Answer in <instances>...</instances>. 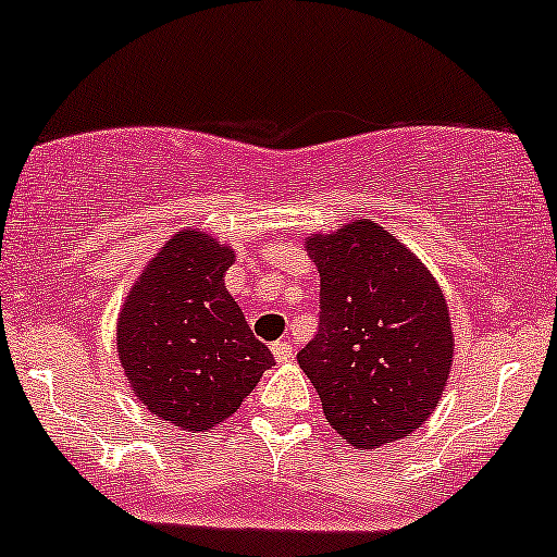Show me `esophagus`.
<instances>
[{
    "instance_id": "esophagus-1",
    "label": "esophagus",
    "mask_w": 557,
    "mask_h": 557,
    "mask_svg": "<svg viewBox=\"0 0 557 557\" xmlns=\"http://www.w3.org/2000/svg\"><path fill=\"white\" fill-rule=\"evenodd\" d=\"M273 356H276V361H292L294 359V346L292 341H276L271 346Z\"/></svg>"
}]
</instances>
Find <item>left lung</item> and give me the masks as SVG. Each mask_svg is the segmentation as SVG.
Segmentation results:
<instances>
[{
	"instance_id": "left-lung-1",
	"label": "left lung",
	"mask_w": 557,
	"mask_h": 557,
	"mask_svg": "<svg viewBox=\"0 0 557 557\" xmlns=\"http://www.w3.org/2000/svg\"><path fill=\"white\" fill-rule=\"evenodd\" d=\"M320 327L297 354L327 423L356 449L400 442L434 413L455 335L442 286L372 219L307 237Z\"/></svg>"
}]
</instances>
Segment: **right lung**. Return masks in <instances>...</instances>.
<instances>
[{"mask_svg":"<svg viewBox=\"0 0 557 557\" xmlns=\"http://www.w3.org/2000/svg\"><path fill=\"white\" fill-rule=\"evenodd\" d=\"M235 250L198 230L168 239L119 314V361L149 413L209 431L243 405L273 354L224 289Z\"/></svg>","mask_w":557,"mask_h":557,"instance_id":"1","label":"right lung"}]
</instances>
